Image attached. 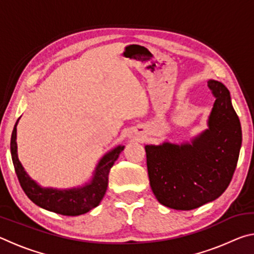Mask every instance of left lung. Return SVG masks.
Instances as JSON below:
<instances>
[{
	"instance_id": "8db88e82",
	"label": "left lung",
	"mask_w": 254,
	"mask_h": 254,
	"mask_svg": "<svg viewBox=\"0 0 254 254\" xmlns=\"http://www.w3.org/2000/svg\"><path fill=\"white\" fill-rule=\"evenodd\" d=\"M207 86L216 97L208 130L191 144L145 147L150 186L159 203L169 208L190 210L218 198L238 165L242 130L230 92L217 80H208Z\"/></svg>"
}]
</instances>
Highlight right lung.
I'll return each mask as SVG.
<instances>
[{
	"mask_svg": "<svg viewBox=\"0 0 254 254\" xmlns=\"http://www.w3.org/2000/svg\"><path fill=\"white\" fill-rule=\"evenodd\" d=\"M18 121L12 131L11 156L15 174L25 195L40 207L66 216H76L96 207L105 195L109 185V173L114 162L118 160L119 154L123 151V145H119L102 159L96 168L93 182L87 186L79 189H70V190L41 188L27 175L18 159L15 141Z\"/></svg>",
	"mask_w": 254,
	"mask_h": 254,
	"instance_id": "obj_1",
	"label": "right lung"
}]
</instances>
